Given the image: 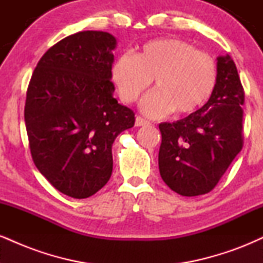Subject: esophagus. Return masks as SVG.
<instances>
[{
	"mask_svg": "<svg viewBox=\"0 0 263 263\" xmlns=\"http://www.w3.org/2000/svg\"><path fill=\"white\" fill-rule=\"evenodd\" d=\"M135 125L137 126V127H141V126H147V125H149V122L147 121V120H144L143 117H141V116H137V117H136Z\"/></svg>",
	"mask_w": 263,
	"mask_h": 263,
	"instance_id": "1",
	"label": "esophagus"
}]
</instances>
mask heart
<instances>
[{"mask_svg":"<svg viewBox=\"0 0 263 263\" xmlns=\"http://www.w3.org/2000/svg\"><path fill=\"white\" fill-rule=\"evenodd\" d=\"M123 101L135 102L155 79L156 90L141 102L144 114L164 116L195 112L206 104L215 89L218 70L209 54L180 39H157L137 54H121L111 69Z\"/></svg>","mask_w":263,"mask_h":263,"instance_id":"obj_1","label":"heart"}]
</instances>
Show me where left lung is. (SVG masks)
<instances>
[{
	"instance_id": "1",
	"label": "left lung",
	"mask_w": 263,
	"mask_h": 263,
	"mask_svg": "<svg viewBox=\"0 0 263 263\" xmlns=\"http://www.w3.org/2000/svg\"><path fill=\"white\" fill-rule=\"evenodd\" d=\"M218 80L203 107L176 122L159 125L163 182L183 197L206 194L242 148V85L229 54L216 58Z\"/></svg>"
}]
</instances>
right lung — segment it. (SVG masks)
I'll return each instance as SVG.
<instances>
[{"instance_id": "obj_1", "label": "right lung", "mask_w": 263, "mask_h": 263, "mask_svg": "<svg viewBox=\"0 0 263 263\" xmlns=\"http://www.w3.org/2000/svg\"><path fill=\"white\" fill-rule=\"evenodd\" d=\"M117 45L107 32L83 31L48 49L27 90L25 121L35 167L75 199L99 192L112 173V144L135 114L114 98Z\"/></svg>"}]
</instances>
